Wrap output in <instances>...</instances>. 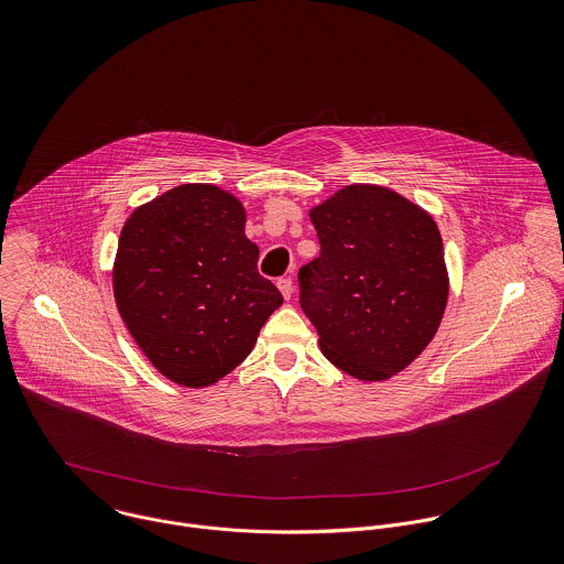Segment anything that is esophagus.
Segmentation results:
<instances>
[{
    "mask_svg": "<svg viewBox=\"0 0 564 564\" xmlns=\"http://www.w3.org/2000/svg\"><path fill=\"white\" fill-rule=\"evenodd\" d=\"M276 285H279V290H281L283 299H285V301H290V299H292V294H294V283H292V279H290V276H283V279H279V281H276Z\"/></svg>",
    "mask_w": 564,
    "mask_h": 564,
    "instance_id": "1",
    "label": "esophagus"
}]
</instances>
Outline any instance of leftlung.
<instances>
[{
	"instance_id": "left-lung-1",
	"label": "left lung",
	"mask_w": 564,
	"mask_h": 564,
	"mask_svg": "<svg viewBox=\"0 0 564 564\" xmlns=\"http://www.w3.org/2000/svg\"><path fill=\"white\" fill-rule=\"evenodd\" d=\"M310 218L321 254L299 270L301 307L325 357L364 381L401 372L445 314L449 279L438 226L377 185H348Z\"/></svg>"
}]
</instances>
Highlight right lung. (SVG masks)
<instances>
[{
	"label": "right lung",
	"mask_w": 564,
	"mask_h": 564,
	"mask_svg": "<svg viewBox=\"0 0 564 564\" xmlns=\"http://www.w3.org/2000/svg\"><path fill=\"white\" fill-rule=\"evenodd\" d=\"M241 203L181 185L132 212L119 235L113 290L130 336L174 383H216L252 350L283 303L257 270Z\"/></svg>",
	"instance_id": "right-lung-1"
}]
</instances>
